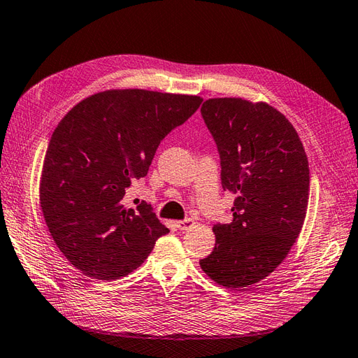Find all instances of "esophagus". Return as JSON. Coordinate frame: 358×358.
I'll use <instances>...</instances> for the list:
<instances>
[{"label": "esophagus", "mask_w": 358, "mask_h": 358, "mask_svg": "<svg viewBox=\"0 0 358 358\" xmlns=\"http://www.w3.org/2000/svg\"><path fill=\"white\" fill-rule=\"evenodd\" d=\"M176 225H177V228H178L180 231H186V230H189L192 225H194V221L187 217V219H182V221H177Z\"/></svg>", "instance_id": "obj_1"}]
</instances>
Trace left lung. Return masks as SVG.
Segmentation results:
<instances>
[{
	"label": "left lung",
	"mask_w": 358,
	"mask_h": 358,
	"mask_svg": "<svg viewBox=\"0 0 358 358\" xmlns=\"http://www.w3.org/2000/svg\"><path fill=\"white\" fill-rule=\"evenodd\" d=\"M221 159L224 190L237 195L230 224H216L210 278L239 290L266 278L286 259L304 224L310 171L299 136L266 103L213 98L201 107Z\"/></svg>",
	"instance_id": "left-lung-1"
}]
</instances>
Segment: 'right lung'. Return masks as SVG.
I'll use <instances>...</instances> for the list:
<instances>
[{"mask_svg":"<svg viewBox=\"0 0 358 358\" xmlns=\"http://www.w3.org/2000/svg\"><path fill=\"white\" fill-rule=\"evenodd\" d=\"M203 103L194 95L125 89L78 103L45 154L41 207L54 242L87 277L116 280L169 233L152 207L125 208V190L148 173L160 142Z\"/></svg>","mask_w":358,"mask_h":358,"instance_id":"obj_1","label":"right lung"}]
</instances>
